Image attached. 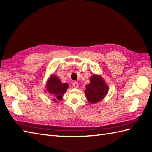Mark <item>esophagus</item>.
Returning a JSON list of instances; mask_svg holds the SVG:
<instances>
[{
	"label": "esophagus",
	"mask_w": 152,
	"mask_h": 152,
	"mask_svg": "<svg viewBox=\"0 0 152 152\" xmlns=\"http://www.w3.org/2000/svg\"><path fill=\"white\" fill-rule=\"evenodd\" d=\"M72 85H73V87H74V88H78V87H79V84L77 83V82H73V83H72Z\"/></svg>",
	"instance_id": "esophagus-1"
}]
</instances>
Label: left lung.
<instances>
[{
    "instance_id": "1",
    "label": "left lung",
    "mask_w": 152,
    "mask_h": 152,
    "mask_svg": "<svg viewBox=\"0 0 152 152\" xmlns=\"http://www.w3.org/2000/svg\"><path fill=\"white\" fill-rule=\"evenodd\" d=\"M85 94L87 100L91 103H96L102 101L108 93V86L102 77L98 75H93L90 83L86 85Z\"/></svg>"
}]
</instances>
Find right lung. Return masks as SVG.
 <instances>
[{"mask_svg": "<svg viewBox=\"0 0 152 152\" xmlns=\"http://www.w3.org/2000/svg\"><path fill=\"white\" fill-rule=\"evenodd\" d=\"M68 88V84L62 83L59 78L55 75H52L47 81L46 91L51 95L54 102H56V99L61 100L62 95L65 93Z\"/></svg>", "mask_w": 152, "mask_h": 152, "instance_id": "1", "label": "right lung"}]
</instances>
